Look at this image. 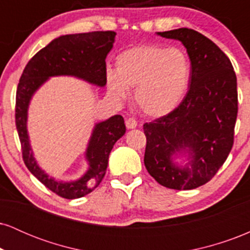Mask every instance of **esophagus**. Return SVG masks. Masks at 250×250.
Here are the masks:
<instances>
[{
  "mask_svg": "<svg viewBox=\"0 0 250 250\" xmlns=\"http://www.w3.org/2000/svg\"><path fill=\"white\" fill-rule=\"evenodd\" d=\"M125 127L128 129H134L137 127V122L136 120L133 119V117H130V119H127L125 120Z\"/></svg>",
  "mask_w": 250,
  "mask_h": 250,
  "instance_id": "obj_1",
  "label": "esophagus"
}]
</instances>
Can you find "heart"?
<instances>
[{
	"mask_svg": "<svg viewBox=\"0 0 250 250\" xmlns=\"http://www.w3.org/2000/svg\"><path fill=\"white\" fill-rule=\"evenodd\" d=\"M191 65L181 49L154 44L123 51L116 59L115 71H108L107 89L123 101L135 88L134 100L150 117L168 115L185 97L190 81Z\"/></svg>",
	"mask_w": 250,
	"mask_h": 250,
	"instance_id": "heart-1",
	"label": "heart"
}]
</instances>
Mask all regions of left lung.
Instances as JSON below:
<instances>
[{"label":"left lung","instance_id":"1","mask_svg":"<svg viewBox=\"0 0 250 250\" xmlns=\"http://www.w3.org/2000/svg\"><path fill=\"white\" fill-rule=\"evenodd\" d=\"M157 35L187 49L191 75L185 99L168 115L145 123V166L163 187L189 190L214 177L230 153L237 117V82L230 60L199 31L180 28ZM188 155L179 166L172 157Z\"/></svg>","mask_w":250,"mask_h":250}]
</instances>
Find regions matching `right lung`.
Instances as JSON below:
<instances>
[{
  "instance_id": "right-lung-1",
  "label": "right lung",
  "mask_w": 250,
  "mask_h": 250,
  "mask_svg": "<svg viewBox=\"0 0 250 250\" xmlns=\"http://www.w3.org/2000/svg\"><path fill=\"white\" fill-rule=\"evenodd\" d=\"M115 35V31H91L57 37L31 57L17 85L15 122L23 161L40 182L63 199H80L101 183L108 167L109 154L125 133V120L121 115H114L96 123L85 150L88 170L79 180L63 182L44 173L34 157L27 129L30 100L37 89L53 76H75L97 87H104L105 57L113 48Z\"/></svg>"
}]
</instances>
